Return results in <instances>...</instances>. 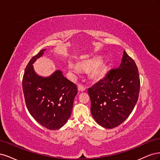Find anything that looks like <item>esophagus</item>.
I'll return each mask as SVG.
<instances>
[{"label": "esophagus", "instance_id": "1", "mask_svg": "<svg viewBox=\"0 0 160 160\" xmlns=\"http://www.w3.org/2000/svg\"><path fill=\"white\" fill-rule=\"evenodd\" d=\"M78 89L79 91L80 92H84L86 90V88L84 86H83L82 85H80V84H78Z\"/></svg>", "mask_w": 160, "mask_h": 160}]
</instances>
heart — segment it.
Segmentation results:
<instances>
[{
  "instance_id": "heart-1",
  "label": "heart",
  "mask_w": 160,
  "mask_h": 160,
  "mask_svg": "<svg viewBox=\"0 0 160 160\" xmlns=\"http://www.w3.org/2000/svg\"><path fill=\"white\" fill-rule=\"evenodd\" d=\"M100 56H94L90 58L81 60L78 63L79 66L72 62H70L68 68L70 72L74 76L80 73V69L84 70H90V76L94 80H100L104 77L106 73L107 67L103 61H101Z\"/></svg>"
}]
</instances>
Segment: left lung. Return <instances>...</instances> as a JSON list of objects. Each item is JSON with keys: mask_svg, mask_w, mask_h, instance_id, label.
<instances>
[{"mask_svg": "<svg viewBox=\"0 0 160 160\" xmlns=\"http://www.w3.org/2000/svg\"><path fill=\"white\" fill-rule=\"evenodd\" d=\"M140 88L137 66L123 51L120 66L108 72L104 78L88 90L95 121L108 129L120 125L134 108Z\"/></svg>", "mask_w": 160, "mask_h": 160, "instance_id": "8db88e82", "label": "left lung"}]
</instances>
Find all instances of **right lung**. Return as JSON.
Listing matches in <instances>:
<instances>
[{
    "instance_id": "right-lung-1",
    "label": "right lung",
    "mask_w": 160,
    "mask_h": 160,
    "mask_svg": "<svg viewBox=\"0 0 160 160\" xmlns=\"http://www.w3.org/2000/svg\"><path fill=\"white\" fill-rule=\"evenodd\" d=\"M46 50H41L26 67L22 89L26 105L34 119L49 130H57L70 117L78 90L60 70L47 77L36 73L32 64Z\"/></svg>"
}]
</instances>
